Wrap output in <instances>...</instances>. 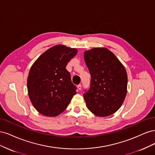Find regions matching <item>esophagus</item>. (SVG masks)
I'll return each mask as SVG.
<instances>
[{
	"label": "esophagus",
	"mask_w": 155,
	"mask_h": 155,
	"mask_svg": "<svg viewBox=\"0 0 155 155\" xmlns=\"http://www.w3.org/2000/svg\"><path fill=\"white\" fill-rule=\"evenodd\" d=\"M77 87H78V90L80 91L81 89V85H78L77 86Z\"/></svg>",
	"instance_id": "obj_1"
}]
</instances>
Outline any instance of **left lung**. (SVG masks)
Masks as SVG:
<instances>
[{"instance_id":"1","label":"left lung","mask_w":155,"mask_h":155,"mask_svg":"<svg viewBox=\"0 0 155 155\" xmlns=\"http://www.w3.org/2000/svg\"><path fill=\"white\" fill-rule=\"evenodd\" d=\"M84 58L91 76V87L83 94L87 108L97 116L114 114L122 105L127 91L124 66L106 48L85 51Z\"/></svg>"}]
</instances>
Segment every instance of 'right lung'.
Here are the masks:
<instances>
[{"mask_svg": "<svg viewBox=\"0 0 155 155\" xmlns=\"http://www.w3.org/2000/svg\"><path fill=\"white\" fill-rule=\"evenodd\" d=\"M77 52L76 48L58 45L45 51L33 64L27 79L28 92L40 114L59 115L76 94L66 67Z\"/></svg>", "mask_w": 155, "mask_h": 155, "instance_id": "add662e5", "label": "right lung"}]
</instances>
